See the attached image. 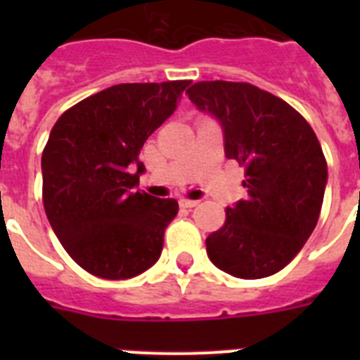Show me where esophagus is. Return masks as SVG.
<instances>
[{"instance_id": "esophagus-1", "label": "esophagus", "mask_w": 360, "mask_h": 360, "mask_svg": "<svg viewBox=\"0 0 360 360\" xmlns=\"http://www.w3.org/2000/svg\"><path fill=\"white\" fill-rule=\"evenodd\" d=\"M198 203H200V202H198V200H181V202H179V205H181V207L192 209V207H196Z\"/></svg>"}]
</instances>
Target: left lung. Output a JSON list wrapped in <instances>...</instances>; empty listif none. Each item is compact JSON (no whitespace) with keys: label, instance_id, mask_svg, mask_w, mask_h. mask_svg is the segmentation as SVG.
Here are the masks:
<instances>
[{"label":"left lung","instance_id":"left-lung-1","mask_svg":"<svg viewBox=\"0 0 360 360\" xmlns=\"http://www.w3.org/2000/svg\"><path fill=\"white\" fill-rule=\"evenodd\" d=\"M224 130L226 157L245 168L246 200L205 239L209 259L237 278H265L301 252L318 224L327 160L295 108L246 82H196L186 89Z\"/></svg>","mask_w":360,"mask_h":360}]
</instances>
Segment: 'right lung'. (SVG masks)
<instances>
[{
  "mask_svg": "<svg viewBox=\"0 0 360 360\" xmlns=\"http://www.w3.org/2000/svg\"><path fill=\"white\" fill-rule=\"evenodd\" d=\"M188 84H117L53 124L41 160L42 203L59 243L87 273L132 278L160 257L179 205L134 191L146 169L138 155Z\"/></svg>",
  "mask_w": 360,
  "mask_h": 360,
  "instance_id": "right-lung-1",
  "label": "right lung"
}]
</instances>
